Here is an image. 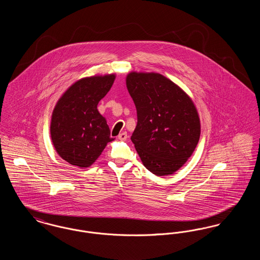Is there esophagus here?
<instances>
[{
	"label": "esophagus",
	"instance_id": "1",
	"mask_svg": "<svg viewBox=\"0 0 260 260\" xmlns=\"http://www.w3.org/2000/svg\"><path fill=\"white\" fill-rule=\"evenodd\" d=\"M118 138L120 139V140H125L126 138H127V134L124 132V133H122V134H120L119 136H118Z\"/></svg>",
	"mask_w": 260,
	"mask_h": 260
}]
</instances>
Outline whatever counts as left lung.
<instances>
[{
    "label": "left lung",
    "instance_id": "obj_1",
    "mask_svg": "<svg viewBox=\"0 0 260 260\" xmlns=\"http://www.w3.org/2000/svg\"><path fill=\"white\" fill-rule=\"evenodd\" d=\"M125 83L137 113L131 139L142 164L155 175L173 174L191 157L200 139L194 102L159 73L131 72Z\"/></svg>",
    "mask_w": 260,
    "mask_h": 260
}]
</instances>
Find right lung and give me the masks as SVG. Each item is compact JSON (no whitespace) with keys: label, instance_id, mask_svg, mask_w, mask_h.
<instances>
[{"label":"right lung","instance_id":"add662e5","mask_svg":"<svg viewBox=\"0 0 260 260\" xmlns=\"http://www.w3.org/2000/svg\"><path fill=\"white\" fill-rule=\"evenodd\" d=\"M115 78V74L83 78L58 99L51 115L50 137L57 154L70 165L90 167L114 140L98 104Z\"/></svg>","mask_w":260,"mask_h":260}]
</instances>
